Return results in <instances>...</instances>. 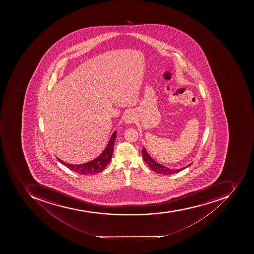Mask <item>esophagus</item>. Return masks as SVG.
Instances as JSON below:
<instances>
[{
  "label": "esophagus",
  "instance_id": "obj_1",
  "mask_svg": "<svg viewBox=\"0 0 254 254\" xmlns=\"http://www.w3.org/2000/svg\"><path fill=\"white\" fill-rule=\"evenodd\" d=\"M124 122L126 124L131 125L135 122V114L132 111H128L124 115Z\"/></svg>",
  "mask_w": 254,
  "mask_h": 254
}]
</instances>
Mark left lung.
Here are the masks:
<instances>
[{
	"label": "left lung",
	"mask_w": 254,
	"mask_h": 254,
	"mask_svg": "<svg viewBox=\"0 0 254 254\" xmlns=\"http://www.w3.org/2000/svg\"><path fill=\"white\" fill-rule=\"evenodd\" d=\"M142 155H143V158H144V160L145 161L146 164L149 166L152 171L156 172L157 174L164 175V176H169V175L178 173V172L186 169L187 168H188L191 164H189L182 168L174 169V168H168V167H166V166L162 165V164L157 163L156 160L152 159V156H150L145 148H143V149H142Z\"/></svg>",
	"instance_id": "left-lung-1"
}]
</instances>
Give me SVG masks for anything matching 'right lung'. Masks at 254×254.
Masks as SVG:
<instances>
[{"instance_id": "1", "label": "right lung", "mask_w": 254, "mask_h": 254, "mask_svg": "<svg viewBox=\"0 0 254 254\" xmlns=\"http://www.w3.org/2000/svg\"><path fill=\"white\" fill-rule=\"evenodd\" d=\"M117 136V132H113L112 136L110 138V141H109L108 144L106 146L104 151L93 160L85 163L82 164H67L63 160L59 159V161L61 164H64V166H66V168H69L70 170L73 171V172L78 173L80 175H94L104 170L107 164L110 163L112 158L113 151H114V141H115V138Z\"/></svg>"}]
</instances>
